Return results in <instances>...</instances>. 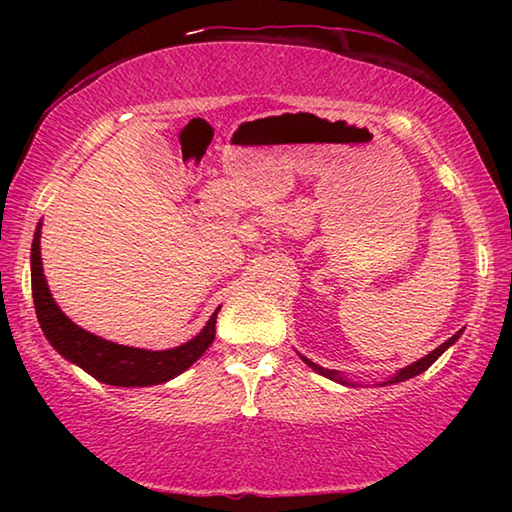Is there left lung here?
<instances>
[{
  "mask_svg": "<svg viewBox=\"0 0 512 512\" xmlns=\"http://www.w3.org/2000/svg\"><path fill=\"white\" fill-rule=\"evenodd\" d=\"M463 334V329H461V332H456L454 336H452V339H447L443 345H438V348L436 350H433V352H429L427 354V357H422V359H418V361H415V363H411V366H406V368H402L400 372H397V375L395 377H391V379H388V381H384V386L386 384H400V381H406V379H411V377H415V375H420V372H424V370H427L429 366H431V363L433 361H436L438 357H440V354H443L447 348H449V345H454L456 341H458V336H461ZM302 361H305L307 363V366L309 368H314L316 372H320V375H325V377H329V379H334V381H339V384H345V386H354L352 384V381H348V379H343V375H341V372H336V370H327V368H320L318 366V363H314V361H309L307 357H300Z\"/></svg>",
  "mask_w": 512,
  "mask_h": 512,
  "instance_id": "obj_1",
  "label": "left lung"
}]
</instances>
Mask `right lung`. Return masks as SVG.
<instances>
[{
  "instance_id": "1",
  "label": "right lung",
  "mask_w": 512,
  "mask_h": 512,
  "mask_svg": "<svg viewBox=\"0 0 512 512\" xmlns=\"http://www.w3.org/2000/svg\"><path fill=\"white\" fill-rule=\"evenodd\" d=\"M40 225L42 223H38L36 237H33L31 246L33 305H36L38 323L42 332H45L47 341L67 361L76 363L88 375L110 386H155L178 377L180 372H185L210 348L216 334V314H219V309L207 320L201 334H196L192 341L171 350L128 348V345L112 343L101 339L97 334L85 332L83 327L72 323L60 311L47 287L40 257Z\"/></svg>"
}]
</instances>
